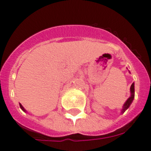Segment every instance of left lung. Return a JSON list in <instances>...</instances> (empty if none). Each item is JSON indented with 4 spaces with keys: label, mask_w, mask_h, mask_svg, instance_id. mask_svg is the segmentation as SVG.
<instances>
[{
    "label": "left lung",
    "mask_w": 151,
    "mask_h": 151,
    "mask_svg": "<svg viewBox=\"0 0 151 151\" xmlns=\"http://www.w3.org/2000/svg\"><path fill=\"white\" fill-rule=\"evenodd\" d=\"M134 98V83H133L130 86V97H129L128 99L127 100V101L125 102V104L123 106V109L122 111H121V113H124L125 111H126L127 109H128V107H130L131 103L133 102Z\"/></svg>",
    "instance_id": "obj_1"
}]
</instances>
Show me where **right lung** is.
<instances>
[{"label":"right lung","mask_w":151,"mask_h":151,"mask_svg":"<svg viewBox=\"0 0 151 151\" xmlns=\"http://www.w3.org/2000/svg\"><path fill=\"white\" fill-rule=\"evenodd\" d=\"M20 107H21V108L22 109V111H25V109L24 108V107H23V106H22V105L21 104H20Z\"/></svg>","instance_id":"1"}]
</instances>
